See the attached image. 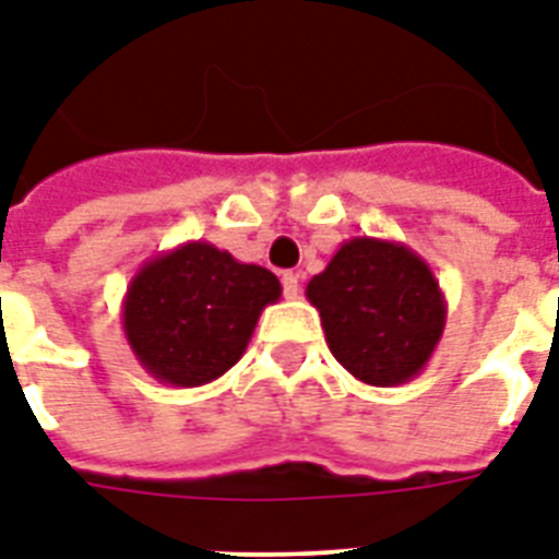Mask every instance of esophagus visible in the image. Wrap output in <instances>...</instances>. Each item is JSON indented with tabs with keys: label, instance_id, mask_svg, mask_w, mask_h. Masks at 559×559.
Instances as JSON below:
<instances>
[{
	"label": "esophagus",
	"instance_id": "esophagus-1",
	"mask_svg": "<svg viewBox=\"0 0 559 559\" xmlns=\"http://www.w3.org/2000/svg\"><path fill=\"white\" fill-rule=\"evenodd\" d=\"M281 284H284V296L298 298V293H301V287H298V275H293V272H284V275H281Z\"/></svg>",
	"mask_w": 559,
	"mask_h": 559
}]
</instances>
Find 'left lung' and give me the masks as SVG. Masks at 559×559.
I'll use <instances>...</instances> for the list:
<instances>
[{"mask_svg":"<svg viewBox=\"0 0 559 559\" xmlns=\"http://www.w3.org/2000/svg\"><path fill=\"white\" fill-rule=\"evenodd\" d=\"M305 296L319 310L331 355L357 381L399 386L428 366L449 305L425 258L404 242L352 237Z\"/></svg>","mask_w":559,"mask_h":559,"instance_id":"8db88e82","label":"left lung"}]
</instances>
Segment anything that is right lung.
Returning <instances> with one entry per match:
<instances>
[{
	"label": "right lung",
	"instance_id": "obj_1",
	"mask_svg": "<svg viewBox=\"0 0 559 559\" xmlns=\"http://www.w3.org/2000/svg\"><path fill=\"white\" fill-rule=\"evenodd\" d=\"M278 298L281 281L270 270L190 240L140 266L122 298V331L155 381L202 386L240 360Z\"/></svg>",
	"mask_w": 559,
	"mask_h": 559
}]
</instances>
